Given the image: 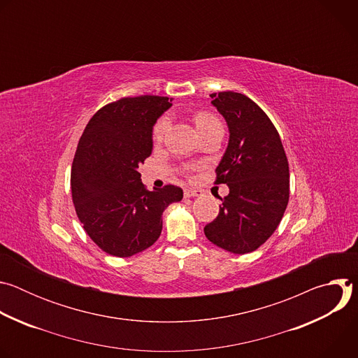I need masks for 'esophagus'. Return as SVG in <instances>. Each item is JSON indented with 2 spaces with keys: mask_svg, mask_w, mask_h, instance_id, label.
<instances>
[{
  "mask_svg": "<svg viewBox=\"0 0 358 358\" xmlns=\"http://www.w3.org/2000/svg\"><path fill=\"white\" fill-rule=\"evenodd\" d=\"M198 195H201V191H199V189H192V188H185V189H184V196H185V198L198 196Z\"/></svg>",
  "mask_w": 358,
  "mask_h": 358,
  "instance_id": "obj_1",
  "label": "esophagus"
}]
</instances>
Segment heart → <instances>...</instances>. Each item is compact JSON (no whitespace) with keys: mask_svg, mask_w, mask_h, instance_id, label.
<instances>
[{"mask_svg":"<svg viewBox=\"0 0 358 358\" xmlns=\"http://www.w3.org/2000/svg\"><path fill=\"white\" fill-rule=\"evenodd\" d=\"M195 124H196L199 131L207 130V129L214 127V126H222L221 120L214 113H211V112H198L195 115ZM167 127H169V119L167 117H162L155 124V127H152V141H155V143L162 141L164 134H166V131H167Z\"/></svg>","mask_w":358,"mask_h":358,"instance_id":"b5f03b06","label":"heart"}]
</instances>
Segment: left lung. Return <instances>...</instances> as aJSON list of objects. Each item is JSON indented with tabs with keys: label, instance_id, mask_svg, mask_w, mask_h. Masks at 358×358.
<instances>
[{
	"label": "left lung",
	"instance_id": "8db88e82",
	"mask_svg": "<svg viewBox=\"0 0 358 358\" xmlns=\"http://www.w3.org/2000/svg\"><path fill=\"white\" fill-rule=\"evenodd\" d=\"M225 117L229 143L217 167L215 184H227L218 217L203 234L232 253L264 245L280 224L289 202V163L280 136L268 115L236 92L210 94Z\"/></svg>",
	"mask_w": 358,
	"mask_h": 358
}]
</instances>
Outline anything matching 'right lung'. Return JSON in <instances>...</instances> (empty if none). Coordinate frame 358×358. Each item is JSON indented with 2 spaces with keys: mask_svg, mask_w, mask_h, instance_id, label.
Returning a JSON list of instances; mask_svg holds the SVG:
<instances>
[{
  "mask_svg": "<svg viewBox=\"0 0 358 358\" xmlns=\"http://www.w3.org/2000/svg\"><path fill=\"white\" fill-rule=\"evenodd\" d=\"M171 103L166 96L122 97L99 109L78 143L71 171L76 215L103 252L129 258L155 243L163 211L182 189L148 191L138 166L151 155L152 126Z\"/></svg>",
  "mask_w": 358,
  "mask_h": 358,
  "instance_id": "1",
  "label": "right lung"
}]
</instances>
